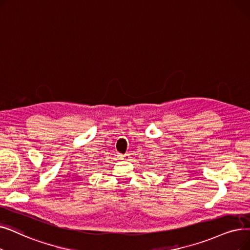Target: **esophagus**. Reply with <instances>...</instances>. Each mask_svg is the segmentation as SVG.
I'll use <instances>...</instances> for the list:
<instances>
[{"label":"esophagus","instance_id":"esophagus-1","mask_svg":"<svg viewBox=\"0 0 250 250\" xmlns=\"http://www.w3.org/2000/svg\"><path fill=\"white\" fill-rule=\"evenodd\" d=\"M121 157L125 160H128L129 159V154H124V155H121Z\"/></svg>","mask_w":250,"mask_h":250}]
</instances>
